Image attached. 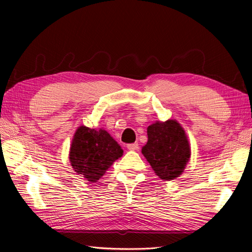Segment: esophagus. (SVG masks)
Returning <instances> with one entry per match:
<instances>
[{
  "mask_svg": "<svg viewBox=\"0 0 252 252\" xmlns=\"http://www.w3.org/2000/svg\"><path fill=\"white\" fill-rule=\"evenodd\" d=\"M126 147H127V149H129V151H137V149L140 148V146H138V144H137V143L127 144Z\"/></svg>",
  "mask_w": 252,
  "mask_h": 252,
  "instance_id": "esophagus-1",
  "label": "esophagus"
}]
</instances>
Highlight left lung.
<instances>
[{
  "mask_svg": "<svg viewBox=\"0 0 252 252\" xmlns=\"http://www.w3.org/2000/svg\"><path fill=\"white\" fill-rule=\"evenodd\" d=\"M148 141L142 153L160 179L171 181L183 172L190 156L184 130L178 122L157 121L147 127Z\"/></svg>",
  "mask_w": 252,
  "mask_h": 252,
  "instance_id": "1",
  "label": "left lung"
}]
</instances>
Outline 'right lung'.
<instances>
[{
  "label": "right lung",
  "instance_id": "add662e5",
  "mask_svg": "<svg viewBox=\"0 0 252 252\" xmlns=\"http://www.w3.org/2000/svg\"><path fill=\"white\" fill-rule=\"evenodd\" d=\"M122 154L119 144L105 130L80 126L72 140L69 159L78 174L96 182Z\"/></svg>",
  "mask_w": 252,
  "mask_h": 252
}]
</instances>
